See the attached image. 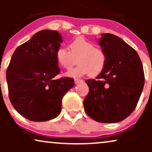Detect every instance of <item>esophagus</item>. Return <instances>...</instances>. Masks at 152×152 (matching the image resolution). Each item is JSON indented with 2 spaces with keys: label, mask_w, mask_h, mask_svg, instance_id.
<instances>
[{
  "label": "esophagus",
  "mask_w": 152,
  "mask_h": 152,
  "mask_svg": "<svg viewBox=\"0 0 152 152\" xmlns=\"http://www.w3.org/2000/svg\"><path fill=\"white\" fill-rule=\"evenodd\" d=\"M82 82H83L82 80H80V79H75V83L76 84H80V83H82Z\"/></svg>",
  "instance_id": "obj_1"
}]
</instances>
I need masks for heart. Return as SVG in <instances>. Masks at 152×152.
<instances>
[{
    "label": "heart",
    "instance_id": "b5f03b06",
    "mask_svg": "<svg viewBox=\"0 0 152 152\" xmlns=\"http://www.w3.org/2000/svg\"><path fill=\"white\" fill-rule=\"evenodd\" d=\"M69 50L64 47L58 48L55 53L56 61L64 69L69 70L76 64L79 65L67 73L72 77H81L89 74L95 77L102 72L107 61V56L101 48L82 37H78L68 44Z\"/></svg>",
    "mask_w": 152,
    "mask_h": 152
}]
</instances>
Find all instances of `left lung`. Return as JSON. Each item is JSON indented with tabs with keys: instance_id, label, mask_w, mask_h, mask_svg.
<instances>
[{
	"instance_id": "left-lung-1",
	"label": "left lung",
	"mask_w": 152,
	"mask_h": 152,
	"mask_svg": "<svg viewBox=\"0 0 152 152\" xmlns=\"http://www.w3.org/2000/svg\"><path fill=\"white\" fill-rule=\"evenodd\" d=\"M99 40L107 56L105 67L96 80H86L89 92L84 100L89 117L102 123H115L136 107L145 84L142 64L136 51L113 34Z\"/></svg>"
}]
</instances>
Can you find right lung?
Wrapping results in <instances>:
<instances>
[{
    "label": "right lung",
    "mask_w": 152,
    "mask_h": 152,
    "mask_svg": "<svg viewBox=\"0 0 152 152\" xmlns=\"http://www.w3.org/2000/svg\"><path fill=\"white\" fill-rule=\"evenodd\" d=\"M62 41L57 31L41 30L12 55L6 72L10 100L31 121L57 117L62 98L75 85L72 78L54 79L60 73L55 53Z\"/></svg>",
    "instance_id": "obj_1"
}]
</instances>
